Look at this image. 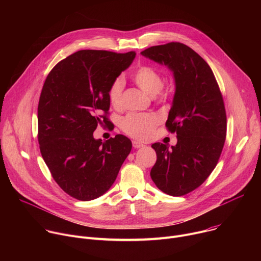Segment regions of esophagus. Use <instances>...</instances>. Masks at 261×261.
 I'll return each mask as SVG.
<instances>
[{"label": "esophagus", "mask_w": 261, "mask_h": 261, "mask_svg": "<svg viewBox=\"0 0 261 261\" xmlns=\"http://www.w3.org/2000/svg\"><path fill=\"white\" fill-rule=\"evenodd\" d=\"M132 144H133V147H135V148H139V147L144 146L143 143H140V142H138V141H136V140H133V141H132Z\"/></svg>", "instance_id": "1"}]
</instances>
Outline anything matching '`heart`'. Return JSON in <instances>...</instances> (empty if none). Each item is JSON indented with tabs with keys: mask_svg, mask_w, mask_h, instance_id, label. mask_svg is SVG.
I'll use <instances>...</instances> for the list:
<instances>
[{
	"mask_svg": "<svg viewBox=\"0 0 261 261\" xmlns=\"http://www.w3.org/2000/svg\"><path fill=\"white\" fill-rule=\"evenodd\" d=\"M133 82L147 95L155 96L161 93L163 77L161 73L148 65L139 66L132 73ZM124 82L118 77L110 84L107 92L108 100L115 108H120L123 102ZM159 120L153 114H130L122 121V129L129 136L136 139H147L152 135Z\"/></svg>",
	"mask_w": 261,
	"mask_h": 261,
	"instance_id": "obj_1",
	"label": "heart"
}]
</instances>
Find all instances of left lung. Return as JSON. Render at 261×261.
I'll list each match as a JSON object with an SVG mask.
<instances>
[{
  "label": "left lung",
  "mask_w": 261,
  "mask_h": 261,
  "mask_svg": "<svg viewBox=\"0 0 261 261\" xmlns=\"http://www.w3.org/2000/svg\"><path fill=\"white\" fill-rule=\"evenodd\" d=\"M141 55L173 72L175 93L165 125L176 132L177 142L152 145L157 161L151 177L162 192L182 196L198 188L218 163L226 138L224 101L211 67L189 46L170 42Z\"/></svg>",
  "instance_id": "1"
}]
</instances>
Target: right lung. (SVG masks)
Instances as JSON below:
<instances>
[{
  "label": "right lung",
  "mask_w": 261,
  "mask_h": 261,
  "mask_svg": "<svg viewBox=\"0 0 261 261\" xmlns=\"http://www.w3.org/2000/svg\"><path fill=\"white\" fill-rule=\"evenodd\" d=\"M135 55L80 50L59 62L43 85L38 104L40 152L57 184L79 200H93L108 191L131 152L128 137L118 134L102 142L93 132L110 123L108 88Z\"/></svg>",
  "instance_id": "add662e5"
}]
</instances>
